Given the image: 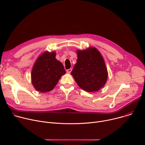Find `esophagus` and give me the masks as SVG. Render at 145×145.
I'll list each match as a JSON object with an SVG mask.
<instances>
[{
	"label": "esophagus",
	"mask_w": 145,
	"mask_h": 145,
	"mask_svg": "<svg viewBox=\"0 0 145 145\" xmlns=\"http://www.w3.org/2000/svg\"><path fill=\"white\" fill-rule=\"evenodd\" d=\"M72 68H71V69H67V70L66 71V72H67L68 73H71V72H72Z\"/></svg>",
	"instance_id": "1"
}]
</instances>
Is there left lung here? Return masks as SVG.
Masks as SVG:
<instances>
[{
    "instance_id": "left-lung-1",
    "label": "left lung",
    "mask_w": 145,
    "mask_h": 145,
    "mask_svg": "<svg viewBox=\"0 0 145 145\" xmlns=\"http://www.w3.org/2000/svg\"><path fill=\"white\" fill-rule=\"evenodd\" d=\"M77 62L71 72L78 85L89 92L99 90L106 84L108 73L104 59L96 48L77 50Z\"/></svg>"
}]
</instances>
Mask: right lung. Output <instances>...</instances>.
I'll return each instance as SVG.
<instances>
[{"mask_svg":"<svg viewBox=\"0 0 145 145\" xmlns=\"http://www.w3.org/2000/svg\"><path fill=\"white\" fill-rule=\"evenodd\" d=\"M65 73L63 65L56 59V52L45 51L37 57L33 66L32 85L38 92H50Z\"/></svg>","mask_w":145,"mask_h":145,"instance_id":"1","label":"right lung"}]
</instances>
